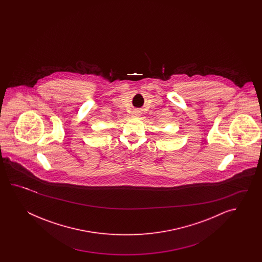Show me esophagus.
Wrapping results in <instances>:
<instances>
[{"mask_svg":"<svg viewBox=\"0 0 262 262\" xmlns=\"http://www.w3.org/2000/svg\"><path fill=\"white\" fill-rule=\"evenodd\" d=\"M140 116V112L139 111H135V112H132V118H139Z\"/></svg>","mask_w":262,"mask_h":262,"instance_id":"esophagus-1","label":"esophagus"}]
</instances>
